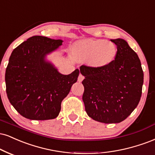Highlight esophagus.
Wrapping results in <instances>:
<instances>
[{
    "mask_svg": "<svg viewBox=\"0 0 155 155\" xmlns=\"http://www.w3.org/2000/svg\"><path fill=\"white\" fill-rule=\"evenodd\" d=\"M84 76L81 75V74H79V77H78V81H79V82H81L84 80Z\"/></svg>",
    "mask_w": 155,
    "mask_h": 155,
    "instance_id": "esophagus-1",
    "label": "esophagus"
}]
</instances>
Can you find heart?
<instances>
[{
    "instance_id": "obj_1",
    "label": "heart",
    "mask_w": 155,
    "mask_h": 155,
    "mask_svg": "<svg viewBox=\"0 0 155 155\" xmlns=\"http://www.w3.org/2000/svg\"><path fill=\"white\" fill-rule=\"evenodd\" d=\"M77 51L81 58L89 61V64L94 67L110 64L118 53L116 45L105 40L83 41L77 45Z\"/></svg>"
}]
</instances>
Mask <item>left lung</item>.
<instances>
[{"mask_svg": "<svg viewBox=\"0 0 155 155\" xmlns=\"http://www.w3.org/2000/svg\"><path fill=\"white\" fill-rule=\"evenodd\" d=\"M118 53L105 66H80L84 76L82 100L87 115L104 124L124 120L140 101L143 73L139 56L124 39L111 40Z\"/></svg>", "mask_w": 155, "mask_h": 155, "instance_id": "obj_1", "label": "left lung"}]
</instances>
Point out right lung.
<instances>
[{"label": "right lung", "mask_w": 155, "mask_h": 155, "mask_svg": "<svg viewBox=\"0 0 155 155\" xmlns=\"http://www.w3.org/2000/svg\"><path fill=\"white\" fill-rule=\"evenodd\" d=\"M63 42L33 36L13 50L5 70L6 93L11 104L24 118L38 120L56 118L61 102L77 81L79 69L63 75L46 59Z\"/></svg>", "instance_id": "right-lung-1"}]
</instances>
